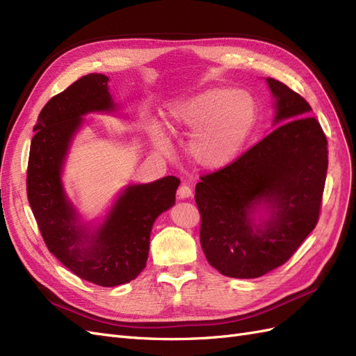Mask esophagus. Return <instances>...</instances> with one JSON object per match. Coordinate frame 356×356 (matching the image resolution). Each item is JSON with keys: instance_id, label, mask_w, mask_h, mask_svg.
<instances>
[{"instance_id": "34e87169", "label": "esophagus", "mask_w": 356, "mask_h": 356, "mask_svg": "<svg viewBox=\"0 0 356 356\" xmlns=\"http://www.w3.org/2000/svg\"><path fill=\"white\" fill-rule=\"evenodd\" d=\"M177 196H178V199H181V200L191 197V196H193V191H191L190 186L182 184V186L178 188V191H177Z\"/></svg>"}]
</instances>
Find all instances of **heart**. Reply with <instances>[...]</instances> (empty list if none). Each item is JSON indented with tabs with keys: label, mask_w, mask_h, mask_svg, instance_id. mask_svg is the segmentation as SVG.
<instances>
[{
	"label": "heart",
	"mask_w": 356,
	"mask_h": 356,
	"mask_svg": "<svg viewBox=\"0 0 356 356\" xmlns=\"http://www.w3.org/2000/svg\"><path fill=\"white\" fill-rule=\"evenodd\" d=\"M258 118L260 106L252 93L218 86L166 105L161 124L172 135L190 136L187 154L193 165L220 172L239 159ZM148 134L160 153L169 152L160 127H149Z\"/></svg>",
	"instance_id": "heart-1"
}]
</instances>
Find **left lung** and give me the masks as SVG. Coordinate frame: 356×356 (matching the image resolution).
I'll return each instance as SVG.
<instances>
[{
    "label": "left lung",
    "instance_id": "8db88e82",
    "mask_svg": "<svg viewBox=\"0 0 356 356\" xmlns=\"http://www.w3.org/2000/svg\"><path fill=\"white\" fill-rule=\"evenodd\" d=\"M266 83L275 131L196 184L202 250L229 277H260L282 266L315 229L325 186L327 138L310 105L284 83Z\"/></svg>",
    "mask_w": 356,
    "mask_h": 356
}]
</instances>
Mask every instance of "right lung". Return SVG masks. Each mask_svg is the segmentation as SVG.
Listing matches in <instances>:
<instances>
[{"instance_id":"add662e5","label":"right lung","mask_w":356,"mask_h":356,"mask_svg":"<svg viewBox=\"0 0 356 356\" xmlns=\"http://www.w3.org/2000/svg\"><path fill=\"white\" fill-rule=\"evenodd\" d=\"M108 81L104 74H88L44 105L34 126L26 191L49 251L84 281L117 286L144 270L153 224L175 204L179 179L165 177L147 184L129 182L102 218H83L62 177L74 138L84 126V115L120 110Z\"/></svg>"}]
</instances>
